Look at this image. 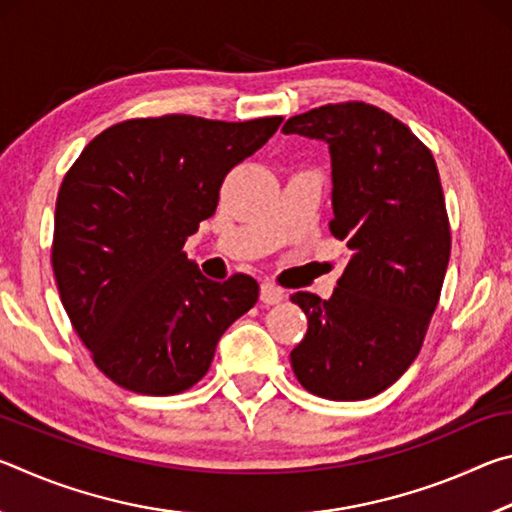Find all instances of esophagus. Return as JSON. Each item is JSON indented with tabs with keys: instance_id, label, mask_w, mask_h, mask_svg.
Instances as JSON below:
<instances>
[{
	"instance_id": "34e87169",
	"label": "esophagus",
	"mask_w": 512,
	"mask_h": 512,
	"mask_svg": "<svg viewBox=\"0 0 512 512\" xmlns=\"http://www.w3.org/2000/svg\"><path fill=\"white\" fill-rule=\"evenodd\" d=\"M259 298H262L264 305H280L284 300V291L271 282H264L262 291H259Z\"/></svg>"
}]
</instances>
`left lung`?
Listing matches in <instances>:
<instances>
[{
	"label": "left lung",
	"mask_w": 512,
	"mask_h": 512,
	"mask_svg": "<svg viewBox=\"0 0 512 512\" xmlns=\"http://www.w3.org/2000/svg\"><path fill=\"white\" fill-rule=\"evenodd\" d=\"M282 133L327 142L329 232L350 248L332 298L291 296L309 320L291 368L325 400H368L418 357L443 289L452 235L436 160L409 126L363 101L302 112Z\"/></svg>",
	"instance_id": "obj_1"
}]
</instances>
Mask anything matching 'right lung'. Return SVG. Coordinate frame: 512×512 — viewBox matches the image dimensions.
Returning <instances> with one entry per match:
<instances>
[{
    "instance_id": "obj_1",
    "label": "right lung",
    "mask_w": 512,
    "mask_h": 512,
    "mask_svg": "<svg viewBox=\"0 0 512 512\" xmlns=\"http://www.w3.org/2000/svg\"><path fill=\"white\" fill-rule=\"evenodd\" d=\"M280 124L128 119L94 137L67 171L51 266L76 334L117 386L187 391L210 370L225 329L257 302L253 277L207 280L183 246L214 214L228 171Z\"/></svg>"
}]
</instances>
